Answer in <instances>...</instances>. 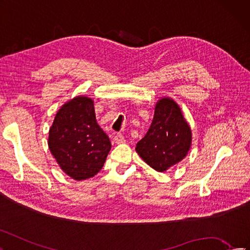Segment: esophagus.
Here are the masks:
<instances>
[{
  "label": "esophagus",
  "instance_id": "1",
  "mask_svg": "<svg viewBox=\"0 0 250 250\" xmlns=\"http://www.w3.org/2000/svg\"><path fill=\"white\" fill-rule=\"evenodd\" d=\"M113 141H114V143H116V144H122L125 142V138L121 133H117L113 138Z\"/></svg>",
  "mask_w": 250,
  "mask_h": 250
}]
</instances>
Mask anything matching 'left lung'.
Segmentation results:
<instances>
[{
	"label": "left lung",
	"instance_id": "left-lung-1",
	"mask_svg": "<svg viewBox=\"0 0 250 250\" xmlns=\"http://www.w3.org/2000/svg\"><path fill=\"white\" fill-rule=\"evenodd\" d=\"M191 144V130L173 100L162 99L156 105L152 123L136 150L157 171H165L183 160Z\"/></svg>",
	"mask_w": 250,
	"mask_h": 250
}]
</instances>
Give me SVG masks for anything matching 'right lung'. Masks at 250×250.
Instances as JSON below:
<instances>
[{
	"label": "right lung",
	"instance_id": "add662e5",
	"mask_svg": "<svg viewBox=\"0 0 250 250\" xmlns=\"http://www.w3.org/2000/svg\"><path fill=\"white\" fill-rule=\"evenodd\" d=\"M48 147L72 179L86 180L102 169L111 143L97 123L91 99L77 97L63 105L49 130Z\"/></svg>",
	"mask_w": 250,
	"mask_h": 250
}]
</instances>
